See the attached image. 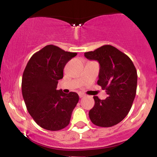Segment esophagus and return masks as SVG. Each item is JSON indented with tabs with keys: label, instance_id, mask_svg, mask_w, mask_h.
<instances>
[{
	"label": "esophagus",
	"instance_id": "1",
	"mask_svg": "<svg viewBox=\"0 0 157 157\" xmlns=\"http://www.w3.org/2000/svg\"><path fill=\"white\" fill-rule=\"evenodd\" d=\"M79 97H80V98H82V97H85V94H82V93H80V94H79Z\"/></svg>",
	"mask_w": 157,
	"mask_h": 157
}]
</instances>
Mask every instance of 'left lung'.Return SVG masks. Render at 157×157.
I'll return each mask as SVG.
<instances>
[{
  "label": "left lung",
  "mask_w": 157,
  "mask_h": 157,
  "mask_svg": "<svg viewBox=\"0 0 157 157\" xmlns=\"http://www.w3.org/2000/svg\"><path fill=\"white\" fill-rule=\"evenodd\" d=\"M84 55L99 62L97 84L109 96L105 100L94 97L95 103L89 111L90 120L100 127L117 125L127 116L136 96V68L128 56L111 45H104Z\"/></svg>",
  "instance_id": "left-lung-1"
}]
</instances>
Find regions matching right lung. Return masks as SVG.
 Segmentation results:
<instances>
[{
    "label": "right lung",
    "instance_id": "right-lung-1",
    "mask_svg": "<svg viewBox=\"0 0 157 157\" xmlns=\"http://www.w3.org/2000/svg\"><path fill=\"white\" fill-rule=\"evenodd\" d=\"M77 55L48 45L29 60L22 77V94L26 109L36 123L48 131H59L70 122L79 101L77 93L57 90L66 64Z\"/></svg>",
    "mask_w": 157,
    "mask_h": 157
}]
</instances>
